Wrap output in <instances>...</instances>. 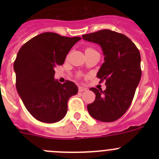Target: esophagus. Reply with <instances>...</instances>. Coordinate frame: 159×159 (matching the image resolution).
Masks as SVG:
<instances>
[{"instance_id": "34e87169", "label": "esophagus", "mask_w": 159, "mask_h": 159, "mask_svg": "<svg viewBox=\"0 0 159 159\" xmlns=\"http://www.w3.org/2000/svg\"><path fill=\"white\" fill-rule=\"evenodd\" d=\"M78 91H79L80 92H83V91H87V89H86V88L81 87V86H80V87H78Z\"/></svg>"}]
</instances>
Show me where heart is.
<instances>
[{"label":"heart","mask_w":159,"mask_h":159,"mask_svg":"<svg viewBox=\"0 0 159 159\" xmlns=\"http://www.w3.org/2000/svg\"><path fill=\"white\" fill-rule=\"evenodd\" d=\"M86 50H92V49H91V48H87V49H86ZM78 76H80V74H79V75H78Z\"/></svg>","instance_id":"obj_1"}]
</instances>
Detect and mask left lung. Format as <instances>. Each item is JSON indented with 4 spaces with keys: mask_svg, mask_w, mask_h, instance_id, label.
<instances>
[{
    "mask_svg": "<svg viewBox=\"0 0 159 159\" xmlns=\"http://www.w3.org/2000/svg\"><path fill=\"white\" fill-rule=\"evenodd\" d=\"M82 38L99 44L105 56L97 77L105 80L106 89H90L96 96L88 111L100 121H116L129 109L141 80L140 52L127 36L108 29L84 34Z\"/></svg>",
    "mask_w": 159,
    "mask_h": 159,
    "instance_id": "8db88e82",
    "label": "left lung"
}]
</instances>
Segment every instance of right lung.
<instances>
[{"label":"right lung","instance_id":"add662e5","mask_svg":"<svg viewBox=\"0 0 159 159\" xmlns=\"http://www.w3.org/2000/svg\"><path fill=\"white\" fill-rule=\"evenodd\" d=\"M81 40L53 32L40 34L25 43L14 64L16 88L30 115L45 123L61 120L68 111V102L78 93L74 82L61 84L54 78V68L62 65L67 54Z\"/></svg>","mask_w":159,"mask_h":159}]
</instances>
